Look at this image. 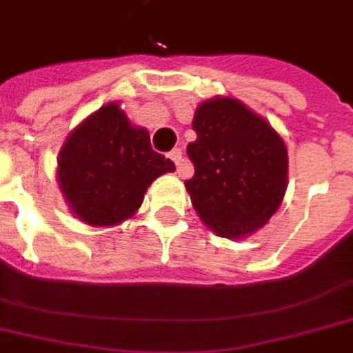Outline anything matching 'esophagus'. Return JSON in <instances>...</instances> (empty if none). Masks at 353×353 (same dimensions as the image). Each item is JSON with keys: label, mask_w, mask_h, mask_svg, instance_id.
Instances as JSON below:
<instances>
[{"label": "esophagus", "mask_w": 353, "mask_h": 353, "mask_svg": "<svg viewBox=\"0 0 353 353\" xmlns=\"http://www.w3.org/2000/svg\"><path fill=\"white\" fill-rule=\"evenodd\" d=\"M168 155H170V159L176 163L177 170H179V168H181V163H183V150L181 148H174Z\"/></svg>", "instance_id": "1"}]
</instances>
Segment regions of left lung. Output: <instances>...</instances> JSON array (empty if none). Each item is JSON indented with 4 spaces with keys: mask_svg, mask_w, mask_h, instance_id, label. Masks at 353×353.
Listing matches in <instances>:
<instances>
[{
    "mask_svg": "<svg viewBox=\"0 0 353 353\" xmlns=\"http://www.w3.org/2000/svg\"><path fill=\"white\" fill-rule=\"evenodd\" d=\"M196 141L185 181L199 218L216 234L238 238L265 225L282 203L288 152L279 133L236 99H212L196 110Z\"/></svg>",
    "mask_w": 353,
    "mask_h": 353,
    "instance_id": "obj_1",
    "label": "left lung"
}]
</instances>
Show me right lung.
I'll use <instances>...</instances> for the list:
<instances>
[{"label": "right lung", "instance_id": "add662e5", "mask_svg": "<svg viewBox=\"0 0 353 353\" xmlns=\"http://www.w3.org/2000/svg\"><path fill=\"white\" fill-rule=\"evenodd\" d=\"M176 166L157 154L144 128L117 104L102 106L63 143L58 181L69 207L90 225H117L141 207L155 177Z\"/></svg>", "mask_w": 353, "mask_h": 353}]
</instances>
